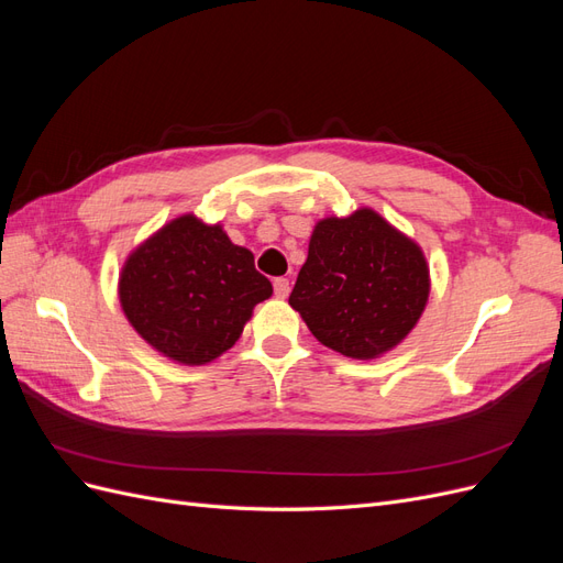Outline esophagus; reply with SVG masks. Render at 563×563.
Here are the masks:
<instances>
[{"instance_id":"esophagus-1","label":"esophagus","mask_w":563,"mask_h":563,"mask_svg":"<svg viewBox=\"0 0 563 563\" xmlns=\"http://www.w3.org/2000/svg\"><path fill=\"white\" fill-rule=\"evenodd\" d=\"M288 291H291V284H288V279L277 277V279H275V296H277V298H286Z\"/></svg>"}]
</instances>
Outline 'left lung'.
I'll return each mask as SVG.
<instances>
[{"label":"left lung","mask_w":563,"mask_h":563,"mask_svg":"<svg viewBox=\"0 0 563 563\" xmlns=\"http://www.w3.org/2000/svg\"><path fill=\"white\" fill-rule=\"evenodd\" d=\"M430 298L420 246L373 209L323 218L310 236L288 305L312 335L350 360L397 347Z\"/></svg>","instance_id":"left-lung-1"}]
</instances>
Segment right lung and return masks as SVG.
<instances>
[{
  "instance_id": "right-lung-1",
  "label": "right lung",
  "mask_w": 563,
  "mask_h": 563,
  "mask_svg": "<svg viewBox=\"0 0 563 563\" xmlns=\"http://www.w3.org/2000/svg\"><path fill=\"white\" fill-rule=\"evenodd\" d=\"M269 296L272 284L255 269L253 253L192 213L135 246L119 275V302L131 327L185 366L228 352L255 305Z\"/></svg>"
}]
</instances>
